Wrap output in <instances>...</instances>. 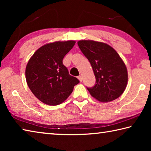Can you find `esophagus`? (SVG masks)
Masks as SVG:
<instances>
[{
	"label": "esophagus",
	"mask_w": 151,
	"mask_h": 151,
	"mask_svg": "<svg viewBox=\"0 0 151 151\" xmlns=\"http://www.w3.org/2000/svg\"><path fill=\"white\" fill-rule=\"evenodd\" d=\"M78 80L80 81L81 82L83 81V76H78Z\"/></svg>",
	"instance_id": "34e87169"
}]
</instances>
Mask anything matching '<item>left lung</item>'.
I'll return each instance as SVG.
<instances>
[{
    "mask_svg": "<svg viewBox=\"0 0 151 151\" xmlns=\"http://www.w3.org/2000/svg\"><path fill=\"white\" fill-rule=\"evenodd\" d=\"M77 43L90 62L96 78L94 86L86 87L91 96L103 103L119 98L127 87L128 73L116 51L106 43L94 40H83Z\"/></svg>",
    "mask_w": 151,
    "mask_h": 151,
    "instance_id": "1",
    "label": "left lung"
}]
</instances>
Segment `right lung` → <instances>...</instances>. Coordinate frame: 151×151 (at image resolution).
Segmentation results:
<instances>
[{
    "label": "right lung",
    "instance_id": "1",
    "mask_svg": "<svg viewBox=\"0 0 151 151\" xmlns=\"http://www.w3.org/2000/svg\"><path fill=\"white\" fill-rule=\"evenodd\" d=\"M74 40L55 42L39 48L30 58L25 70L27 85L33 94L48 105L62 103L72 93L78 78L68 74L63 64Z\"/></svg>",
    "mask_w": 151,
    "mask_h": 151
}]
</instances>
